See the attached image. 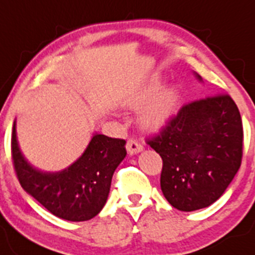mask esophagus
I'll list each match as a JSON object with an SVG mask.
<instances>
[{
  "mask_svg": "<svg viewBox=\"0 0 255 255\" xmlns=\"http://www.w3.org/2000/svg\"><path fill=\"white\" fill-rule=\"evenodd\" d=\"M126 148H127V151L129 152L130 155L138 154V152L143 151V145H141L140 143H138L136 140H134V139H129V140L127 141Z\"/></svg>",
  "mask_w": 255,
  "mask_h": 255,
  "instance_id": "obj_1",
  "label": "esophagus"
}]
</instances>
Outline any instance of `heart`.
Returning <instances> with one entry per match:
<instances>
[{"label":"heart","instance_id":"1","mask_svg":"<svg viewBox=\"0 0 255 255\" xmlns=\"http://www.w3.org/2000/svg\"><path fill=\"white\" fill-rule=\"evenodd\" d=\"M162 87L159 77L152 78L141 89L130 95L125 105L128 109L138 110L139 123L148 130H159L167 126L176 116L181 101V90L177 85Z\"/></svg>","mask_w":255,"mask_h":255}]
</instances>
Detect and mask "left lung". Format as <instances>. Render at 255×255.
<instances>
[{
	"label": "left lung",
	"mask_w": 255,
	"mask_h": 255,
	"mask_svg": "<svg viewBox=\"0 0 255 255\" xmlns=\"http://www.w3.org/2000/svg\"><path fill=\"white\" fill-rule=\"evenodd\" d=\"M148 144L162 159L160 184L167 202L181 211L206 208L224 194L242 161L238 107L227 94L193 101Z\"/></svg>",
	"instance_id": "left-lung-1"
}]
</instances>
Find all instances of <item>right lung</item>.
<instances>
[{
  "mask_svg": "<svg viewBox=\"0 0 255 255\" xmlns=\"http://www.w3.org/2000/svg\"><path fill=\"white\" fill-rule=\"evenodd\" d=\"M126 140L94 133L79 159L56 172L39 170L26 160L17 139L15 120L12 130V159L20 186L57 218L87 221L95 218L111 187L112 176L125 159Z\"/></svg>",
  "mask_w": 255,
  "mask_h": 255,
  "instance_id": "right-lung-1",
  "label": "right lung"
}]
</instances>
